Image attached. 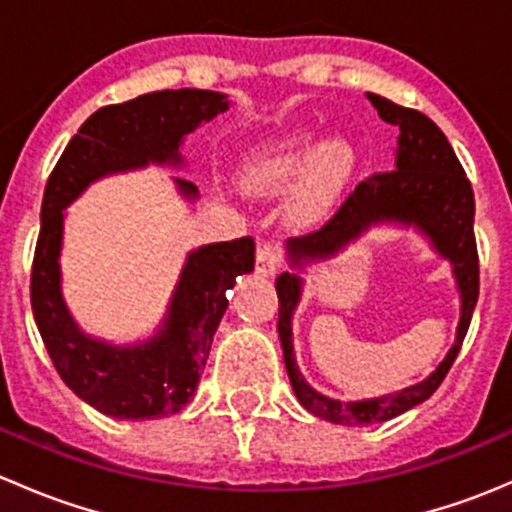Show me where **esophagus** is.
I'll return each instance as SVG.
<instances>
[{
	"label": "esophagus",
	"instance_id": "34e87169",
	"mask_svg": "<svg viewBox=\"0 0 512 512\" xmlns=\"http://www.w3.org/2000/svg\"><path fill=\"white\" fill-rule=\"evenodd\" d=\"M255 267L260 275H265V277L275 275V272L280 270V250H277L275 245H270V242H265V245L257 247Z\"/></svg>",
	"mask_w": 512,
	"mask_h": 512
}]
</instances>
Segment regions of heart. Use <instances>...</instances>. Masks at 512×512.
<instances>
[{
	"label": "heart",
	"mask_w": 512,
	"mask_h": 512,
	"mask_svg": "<svg viewBox=\"0 0 512 512\" xmlns=\"http://www.w3.org/2000/svg\"><path fill=\"white\" fill-rule=\"evenodd\" d=\"M356 156L344 141H314L312 133H292L260 148L242 170V185L255 195H280L299 179L289 213L299 225L327 218L352 180Z\"/></svg>",
	"instance_id": "1"
}]
</instances>
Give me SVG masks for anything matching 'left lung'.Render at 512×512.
I'll list each match as a JSON object with an SVG mask.
<instances>
[{
	"mask_svg": "<svg viewBox=\"0 0 512 512\" xmlns=\"http://www.w3.org/2000/svg\"><path fill=\"white\" fill-rule=\"evenodd\" d=\"M366 96L386 123L399 128L394 170L374 173L361 180L347 195V200L339 205L337 213L319 230L287 240L289 260L294 267L307 260H327L349 242H354L371 225H416L431 240L438 255L446 257L453 265V277H456L458 292H461V322H458L451 352L436 366V371H431V376L409 389L396 391V394L344 404V401H334L314 391L299 374L292 347V312L302 294V280L292 272H282L275 282L277 297H280L277 332H280L292 389L299 404L309 414L324 418V421L342 423V426L389 421V418L401 416L404 411L423 404L441 386L461 352L468 327H471L480 285L478 247L476 235H473L476 200H473L471 180L466 178V170L453 153L448 138L431 118L423 116L416 108H404L376 94Z\"/></svg>",
	"mask_w": 512,
	"mask_h": 512,
	"instance_id": "1",
	"label": "left lung"
}]
</instances>
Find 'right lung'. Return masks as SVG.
<instances>
[{
	"mask_svg": "<svg viewBox=\"0 0 512 512\" xmlns=\"http://www.w3.org/2000/svg\"><path fill=\"white\" fill-rule=\"evenodd\" d=\"M227 106V96L218 91L180 89L98 108L46 180L32 265V312L64 384L106 416L148 421L178 414L193 399L227 309L225 292L255 267V240L240 237L190 252L156 337L136 347H113L86 337L61 299L64 208L108 173L148 163L180 165L183 138ZM175 183L185 198L198 195L188 180Z\"/></svg>",
	"mask_w": 512,
	"mask_h": 512,
	"instance_id": "add662e5",
	"label": "right lung"
}]
</instances>
